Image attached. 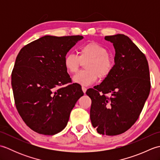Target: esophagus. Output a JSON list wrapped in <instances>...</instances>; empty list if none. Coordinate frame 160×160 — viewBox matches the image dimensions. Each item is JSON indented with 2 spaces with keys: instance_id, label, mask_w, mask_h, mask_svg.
I'll return each instance as SVG.
<instances>
[{
  "instance_id": "1",
  "label": "esophagus",
  "mask_w": 160,
  "mask_h": 160,
  "mask_svg": "<svg viewBox=\"0 0 160 160\" xmlns=\"http://www.w3.org/2000/svg\"><path fill=\"white\" fill-rule=\"evenodd\" d=\"M82 91L84 92V93H85L86 91H87V88L84 87H82Z\"/></svg>"
}]
</instances>
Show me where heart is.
I'll return each mask as SVG.
<instances>
[{
  "instance_id": "obj_1",
  "label": "heart",
  "mask_w": 160,
  "mask_h": 160,
  "mask_svg": "<svg viewBox=\"0 0 160 160\" xmlns=\"http://www.w3.org/2000/svg\"><path fill=\"white\" fill-rule=\"evenodd\" d=\"M86 70L75 75V82L88 86L94 83L98 77L104 79L108 76L114 67L115 61L108 49L100 44L90 42L79 47L78 56L69 53L64 58V65L70 73H75L82 63Z\"/></svg>"
}]
</instances>
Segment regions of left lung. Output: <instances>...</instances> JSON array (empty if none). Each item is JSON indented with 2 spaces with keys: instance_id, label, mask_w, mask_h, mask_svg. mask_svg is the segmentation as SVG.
I'll return each mask as SVG.
<instances>
[{
  "instance_id": "1",
  "label": "left lung",
  "mask_w": 160,
  "mask_h": 160,
  "mask_svg": "<svg viewBox=\"0 0 160 160\" xmlns=\"http://www.w3.org/2000/svg\"><path fill=\"white\" fill-rule=\"evenodd\" d=\"M104 39L115 49L114 67L100 85L86 93L91 100L93 127L100 134L117 135L140 116L150 93V73L147 58L128 36L117 34Z\"/></svg>"
}]
</instances>
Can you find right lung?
Listing matches in <instances>:
<instances>
[{
    "mask_svg": "<svg viewBox=\"0 0 160 160\" xmlns=\"http://www.w3.org/2000/svg\"><path fill=\"white\" fill-rule=\"evenodd\" d=\"M82 36H45L20 49L12 73L16 107L28 127L40 134L62 131L76 102L84 95L71 83L64 58ZM69 83L67 86L63 85Z\"/></svg>",
    "mask_w": 160,
    "mask_h": 160,
    "instance_id": "obj_1",
    "label": "right lung"
}]
</instances>
